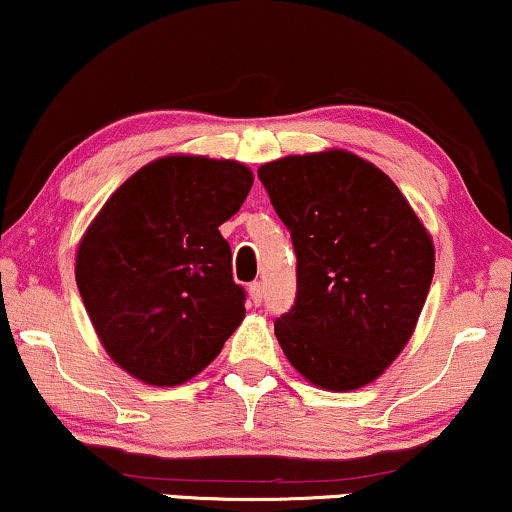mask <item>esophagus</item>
I'll return each mask as SVG.
<instances>
[{
    "label": "esophagus",
    "instance_id": "34e87169",
    "mask_svg": "<svg viewBox=\"0 0 512 512\" xmlns=\"http://www.w3.org/2000/svg\"><path fill=\"white\" fill-rule=\"evenodd\" d=\"M263 294H265L263 282H251L249 284V298H251V301H254V305H261L263 303Z\"/></svg>",
    "mask_w": 512,
    "mask_h": 512
}]
</instances>
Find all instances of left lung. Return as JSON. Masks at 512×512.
Here are the masks:
<instances>
[{
    "mask_svg": "<svg viewBox=\"0 0 512 512\" xmlns=\"http://www.w3.org/2000/svg\"><path fill=\"white\" fill-rule=\"evenodd\" d=\"M258 178L298 258L296 305L275 322L284 355L317 388L369 386L414 334L433 237L390 176L355 152L289 155Z\"/></svg>",
    "mask_w": 512,
    "mask_h": 512,
    "instance_id": "1",
    "label": "left lung"
}]
</instances>
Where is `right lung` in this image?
Wrapping results in <instances>:
<instances>
[{
	"label": "right lung",
	"instance_id": "1",
	"mask_svg": "<svg viewBox=\"0 0 512 512\" xmlns=\"http://www.w3.org/2000/svg\"><path fill=\"white\" fill-rule=\"evenodd\" d=\"M254 174L235 159L167 155L108 197L82 235L75 280L112 362L174 388L204 371L244 320L230 244L218 228Z\"/></svg>",
	"mask_w": 512,
	"mask_h": 512
}]
</instances>
